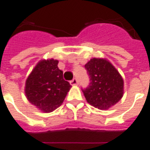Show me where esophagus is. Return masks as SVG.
I'll return each mask as SVG.
<instances>
[{
	"label": "esophagus",
	"mask_w": 150,
	"mask_h": 150,
	"mask_svg": "<svg viewBox=\"0 0 150 150\" xmlns=\"http://www.w3.org/2000/svg\"><path fill=\"white\" fill-rule=\"evenodd\" d=\"M77 84H78V81H77V79H76V78H74L72 81H70L71 85H76Z\"/></svg>",
	"instance_id": "obj_1"
}]
</instances>
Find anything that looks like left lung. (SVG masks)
I'll use <instances>...</instances> for the list:
<instances>
[{
  "mask_svg": "<svg viewBox=\"0 0 150 150\" xmlns=\"http://www.w3.org/2000/svg\"><path fill=\"white\" fill-rule=\"evenodd\" d=\"M84 67L90 83L82 91L88 103L100 110H108L122 99L123 80L111 62L103 58H92Z\"/></svg>",
  "mask_w": 150,
  "mask_h": 150,
  "instance_id": "1",
  "label": "left lung"
}]
</instances>
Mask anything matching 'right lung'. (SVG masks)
Instances as JSON below:
<instances>
[{
	"instance_id": "1",
	"label": "right lung",
	"mask_w": 150,
	"mask_h": 150,
	"mask_svg": "<svg viewBox=\"0 0 150 150\" xmlns=\"http://www.w3.org/2000/svg\"><path fill=\"white\" fill-rule=\"evenodd\" d=\"M58 61L42 60L28 76L25 94L28 101L45 113L54 111L62 105L71 85L63 79Z\"/></svg>"
}]
</instances>
